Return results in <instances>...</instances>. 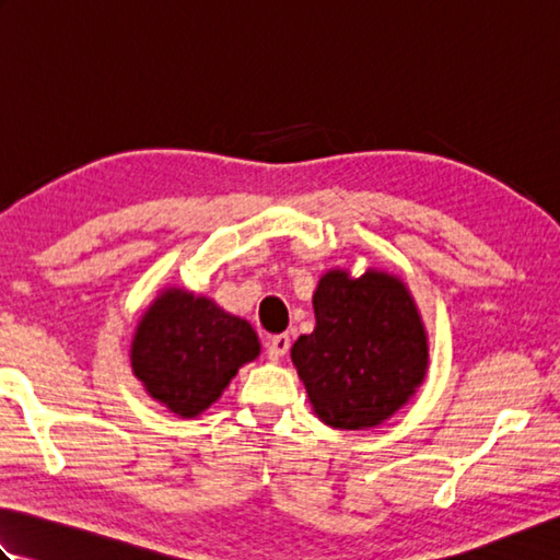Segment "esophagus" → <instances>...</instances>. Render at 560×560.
Returning <instances> with one entry per match:
<instances>
[{
	"label": "esophagus",
	"mask_w": 560,
	"mask_h": 560,
	"mask_svg": "<svg viewBox=\"0 0 560 560\" xmlns=\"http://www.w3.org/2000/svg\"><path fill=\"white\" fill-rule=\"evenodd\" d=\"M289 347H291V337H289V335L271 337V339H269V359H271V361L283 359V355H287V351H289Z\"/></svg>",
	"instance_id": "esophagus-1"
}]
</instances>
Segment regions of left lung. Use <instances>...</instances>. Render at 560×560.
<instances>
[{"label": "left lung", "mask_w": 560, "mask_h": 560, "mask_svg": "<svg viewBox=\"0 0 560 560\" xmlns=\"http://www.w3.org/2000/svg\"><path fill=\"white\" fill-rule=\"evenodd\" d=\"M315 329L291 359L315 413L339 431L389 419L421 385L425 331L407 287L383 271H329L313 295Z\"/></svg>", "instance_id": "8db88e82"}]
</instances>
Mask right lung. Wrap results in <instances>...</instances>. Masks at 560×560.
<instances>
[{
  "mask_svg": "<svg viewBox=\"0 0 560 560\" xmlns=\"http://www.w3.org/2000/svg\"><path fill=\"white\" fill-rule=\"evenodd\" d=\"M245 319L217 303L171 289L141 317L132 341L135 375L173 413L192 419L221 397L237 368L257 359Z\"/></svg>",
  "mask_w": 560,
  "mask_h": 560,
  "instance_id": "add662e5",
  "label": "right lung"
}]
</instances>
